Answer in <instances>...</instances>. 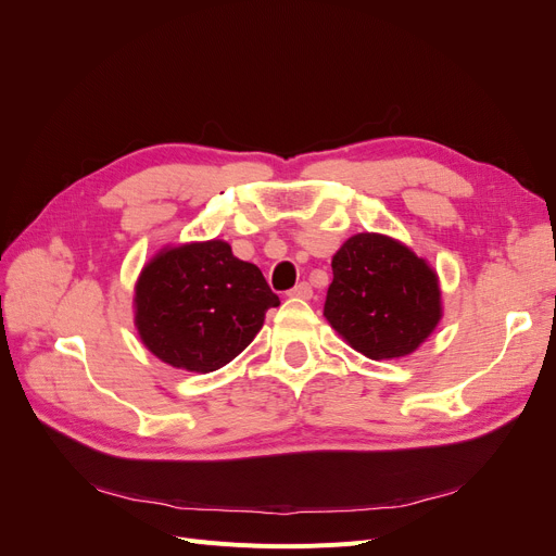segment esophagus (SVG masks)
Masks as SVG:
<instances>
[{
	"instance_id": "1",
	"label": "esophagus",
	"mask_w": 556,
	"mask_h": 556,
	"mask_svg": "<svg viewBox=\"0 0 556 556\" xmlns=\"http://www.w3.org/2000/svg\"><path fill=\"white\" fill-rule=\"evenodd\" d=\"M290 296H296V299H311L313 296V288L308 282H299L294 285V288L290 290Z\"/></svg>"
}]
</instances>
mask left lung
<instances>
[{"mask_svg":"<svg viewBox=\"0 0 556 556\" xmlns=\"http://www.w3.org/2000/svg\"><path fill=\"white\" fill-rule=\"evenodd\" d=\"M325 317L368 359L410 355L441 319L439 278L413 250L357 233L331 260Z\"/></svg>","mask_w":556,"mask_h":556,"instance_id":"left-lung-1","label":"left lung"}]
</instances>
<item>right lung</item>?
I'll return each instance as SVG.
<instances>
[{"label": "right lung", "mask_w": 556, "mask_h": 556, "mask_svg": "<svg viewBox=\"0 0 556 556\" xmlns=\"http://www.w3.org/2000/svg\"><path fill=\"white\" fill-rule=\"evenodd\" d=\"M141 341L162 362L194 374L229 364L255 339L280 299L262 271L225 241L164 250L137 282Z\"/></svg>", "instance_id": "obj_1"}]
</instances>
